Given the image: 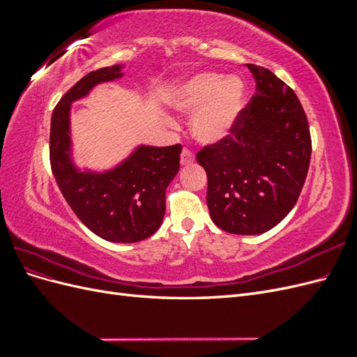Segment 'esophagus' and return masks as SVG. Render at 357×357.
I'll list each match as a JSON object with an SVG mask.
<instances>
[{"mask_svg":"<svg viewBox=\"0 0 357 357\" xmlns=\"http://www.w3.org/2000/svg\"><path fill=\"white\" fill-rule=\"evenodd\" d=\"M193 155L189 152L188 149H183V152H181V156H180V164L183 165V167H188V165H190V164H193Z\"/></svg>","mask_w":357,"mask_h":357,"instance_id":"34e87169","label":"esophagus"}]
</instances>
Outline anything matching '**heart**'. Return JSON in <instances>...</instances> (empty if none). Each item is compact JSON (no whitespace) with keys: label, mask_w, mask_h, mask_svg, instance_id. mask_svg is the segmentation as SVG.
Segmentation results:
<instances>
[{"label":"heart","mask_w":357,"mask_h":357,"mask_svg":"<svg viewBox=\"0 0 357 357\" xmlns=\"http://www.w3.org/2000/svg\"><path fill=\"white\" fill-rule=\"evenodd\" d=\"M168 102L183 114H193L190 132L199 144L218 146L238 126L247 89L236 75L202 71L181 80L171 91Z\"/></svg>","instance_id":"heart-1"}]
</instances>
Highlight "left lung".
<instances>
[{"label":"left lung","instance_id":"left-lung-1","mask_svg":"<svg viewBox=\"0 0 357 357\" xmlns=\"http://www.w3.org/2000/svg\"><path fill=\"white\" fill-rule=\"evenodd\" d=\"M256 93L231 138L197 155L207 172L210 218L220 229L259 235L282 222L304 186L311 137L295 92L274 73L245 63Z\"/></svg>","mask_w":357,"mask_h":357}]
</instances>
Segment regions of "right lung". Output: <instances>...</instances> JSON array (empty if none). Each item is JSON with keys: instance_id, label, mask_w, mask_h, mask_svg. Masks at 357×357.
<instances>
[{"instance_id": "1", "label": "right lung", "mask_w": 357, "mask_h": 357, "mask_svg": "<svg viewBox=\"0 0 357 357\" xmlns=\"http://www.w3.org/2000/svg\"><path fill=\"white\" fill-rule=\"evenodd\" d=\"M123 66L89 73L62 96L50 122V164L63 198L75 215L101 238L137 243L153 235L165 214V190L180 168L181 146L134 147L109 169L80 168L71 139L73 102L95 86L123 77Z\"/></svg>"}]
</instances>
